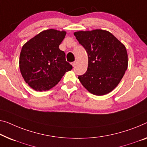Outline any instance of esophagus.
Here are the masks:
<instances>
[{
	"label": "esophagus",
	"mask_w": 147,
	"mask_h": 147,
	"mask_svg": "<svg viewBox=\"0 0 147 147\" xmlns=\"http://www.w3.org/2000/svg\"><path fill=\"white\" fill-rule=\"evenodd\" d=\"M76 63H77V61H74V62L72 63V65H73V67H75V65H76Z\"/></svg>",
	"instance_id": "esophagus-1"
}]
</instances>
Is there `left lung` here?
Returning a JSON list of instances; mask_svg holds the SVG:
<instances>
[{
	"instance_id": "left-lung-1",
	"label": "left lung",
	"mask_w": 147,
	"mask_h": 147,
	"mask_svg": "<svg viewBox=\"0 0 147 147\" xmlns=\"http://www.w3.org/2000/svg\"><path fill=\"white\" fill-rule=\"evenodd\" d=\"M74 35L86 49L88 57L87 71L78 77L81 84L94 95L109 93L120 82L127 69L125 46L104 30L78 31Z\"/></svg>"
}]
</instances>
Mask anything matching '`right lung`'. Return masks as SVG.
<instances>
[{"instance_id": "obj_1", "label": "right lung", "mask_w": 147, "mask_h": 147, "mask_svg": "<svg viewBox=\"0 0 147 147\" xmlns=\"http://www.w3.org/2000/svg\"><path fill=\"white\" fill-rule=\"evenodd\" d=\"M66 34L64 30H46L22 46L20 70L25 82L35 90H49L73 69L59 48Z\"/></svg>"}]
</instances>
